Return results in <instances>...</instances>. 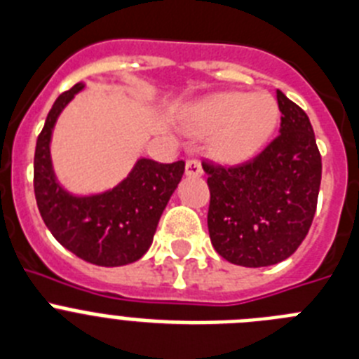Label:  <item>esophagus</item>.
<instances>
[{"mask_svg": "<svg viewBox=\"0 0 359 359\" xmlns=\"http://www.w3.org/2000/svg\"><path fill=\"white\" fill-rule=\"evenodd\" d=\"M203 170L198 159H187L186 163V175L187 177H202Z\"/></svg>", "mask_w": 359, "mask_h": 359, "instance_id": "34e87169", "label": "esophagus"}]
</instances>
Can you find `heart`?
<instances>
[{
	"instance_id": "heart-1",
	"label": "heart",
	"mask_w": 359,
	"mask_h": 359,
	"mask_svg": "<svg viewBox=\"0 0 359 359\" xmlns=\"http://www.w3.org/2000/svg\"><path fill=\"white\" fill-rule=\"evenodd\" d=\"M279 105L270 93H219L195 103L187 123L196 134H212L215 156L240 163L261 150L279 121Z\"/></svg>"
}]
</instances>
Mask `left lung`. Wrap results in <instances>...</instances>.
<instances>
[{
	"instance_id": "1",
	"label": "left lung",
	"mask_w": 359,
	"mask_h": 359,
	"mask_svg": "<svg viewBox=\"0 0 359 359\" xmlns=\"http://www.w3.org/2000/svg\"><path fill=\"white\" fill-rule=\"evenodd\" d=\"M280 134L238 166L202 163L211 193V243L232 264L259 268L290 257L304 241L322 179V157L309 118L277 91Z\"/></svg>"
}]
</instances>
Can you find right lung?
I'll return each instance as SVG.
<instances>
[{
    "label": "right lung",
    "instance_id": "obj_1",
    "mask_svg": "<svg viewBox=\"0 0 359 359\" xmlns=\"http://www.w3.org/2000/svg\"><path fill=\"white\" fill-rule=\"evenodd\" d=\"M83 89L76 83L55 100L39 134L34 157V191L44 224L55 240L80 259L98 266H123L150 248L168 200L184 175V161L172 164L140 159L125 180L105 193L75 196L62 189L51 166L55 121Z\"/></svg>",
    "mask_w": 359,
    "mask_h": 359
}]
</instances>
